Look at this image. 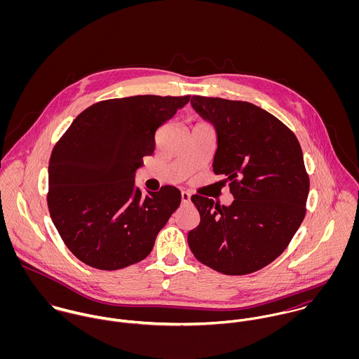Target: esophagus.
<instances>
[{
  "mask_svg": "<svg viewBox=\"0 0 359 359\" xmlns=\"http://www.w3.org/2000/svg\"><path fill=\"white\" fill-rule=\"evenodd\" d=\"M181 202H182V205H188L189 202H191V195H189V192H181Z\"/></svg>",
  "mask_w": 359,
  "mask_h": 359,
  "instance_id": "obj_1",
  "label": "esophagus"
}]
</instances>
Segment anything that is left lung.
<instances>
[{"label": "left lung", "instance_id": "1", "mask_svg": "<svg viewBox=\"0 0 359 359\" xmlns=\"http://www.w3.org/2000/svg\"><path fill=\"white\" fill-rule=\"evenodd\" d=\"M191 103L215 128L212 170L229 182L235 201L226 207L194 195L201 222L188 245L221 273L256 272L285 252L306 217L302 147L292 130L253 103L199 95Z\"/></svg>", "mask_w": 359, "mask_h": 359}]
</instances>
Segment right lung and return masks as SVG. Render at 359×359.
<instances>
[{"label": "right lung", "mask_w": 359, "mask_h": 359, "mask_svg": "<svg viewBox=\"0 0 359 359\" xmlns=\"http://www.w3.org/2000/svg\"><path fill=\"white\" fill-rule=\"evenodd\" d=\"M185 97L137 95L94 103L70 124L52 151L48 208L67 249L103 271L142 261L181 203L164 185L144 194L135 171L154 152V134Z\"/></svg>", "instance_id": "add662e5"}]
</instances>
